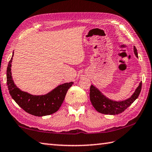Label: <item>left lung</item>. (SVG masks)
<instances>
[{
	"mask_svg": "<svg viewBox=\"0 0 152 152\" xmlns=\"http://www.w3.org/2000/svg\"><path fill=\"white\" fill-rule=\"evenodd\" d=\"M133 50L135 56L138 58L137 49L133 47ZM142 82L135 90L134 93L130 98L123 101H113L107 99L101 92L93 85L91 86L90 88V99L92 106L98 112L105 115H117L124 111L125 109L132 104L137 99L141 91Z\"/></svg>",
	"mask_w": 152,
	"mask_h": 152,
	"instance_id": "obj_1",
	"label": "left lung"
}]
</instances>
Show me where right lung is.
Wrapping results in <instances>:
<instances>
[{
    "instance_id": "right-lung-1",
    "label": "right lung",
    "mask_w": 152,
    "mask_h": 152,
    "mask_svg": "<svg viewBox=\"0 0 152 152\" xmlns=\"http://www.w3.org/2000/svg\"><path fill=\"white\" fill-rule=\"evenodd\" d=\"M12 57L13 54L7 67V83L9 93L14 101L25 112L35 116H45L58 111L65 99L67 91L74 82L61 84L47 94L41 96L32 95L21 91L15 85L12 78L11 67Z\"/></svg>"
}]
</instances>
